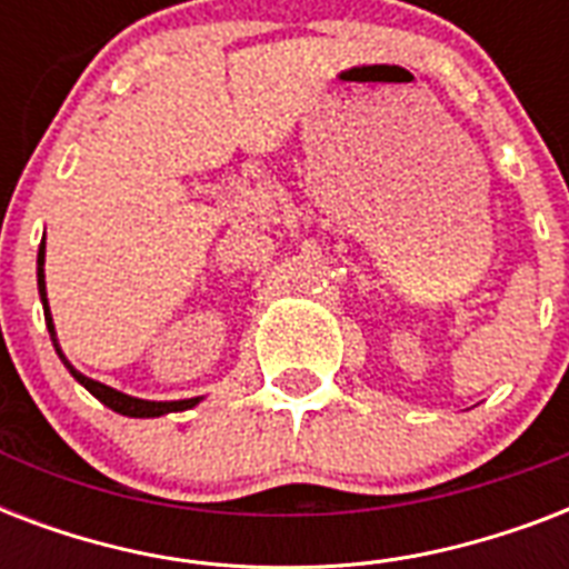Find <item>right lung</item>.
<instances>
[{
	"label": "right lung",
	"mask_w": 569,
	"mask_h": 569,
	"mask_svg": "<svg viewBox=\"0 0 569 569\" xmlns=\"http://www.w3.org/2000/svg\"><path fill=\"white\" fill-rule=\"evenodd\" d=\"M43 262H47V244L40 241V250H38V292H40V303H43V316H47V330H49V339H52V346H56V355L61 357V363L67 366V372L73 375L79 383H82L93 398H100L102 405L111 407L114 413L120 416H132V419H156V416H168V413H180V410H191L203 401V396L197 398H180V401H150V398H136V396H127V392H120L114 387H106L100 380L88 378L76 369L70 360L64 357L61 351V342H58V333H56V321H52V312H49V301H47V274H43Z\"/></svg>",
	"instance_id": "1"
}]
</instances>
